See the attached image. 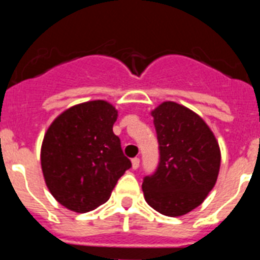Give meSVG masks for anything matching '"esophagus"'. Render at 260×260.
I'll list each match as a JSON object with an SVG mask.
<instances>
[{"mask_svg":"<svg viewBox=\"0 0 260 260\" xmlns=\"http://www.w3.org/2000/svg\"><path fill=\"white\" fill-rule=\"evenodd\" d=\"M139 162H141L139 157H134V158H133V160H132L133 169H138V168H139Z\"/></svg>","mask_w":260,"mask_h":260,"instance_id":"obj_1","label":"esophagus"}]
</instances>
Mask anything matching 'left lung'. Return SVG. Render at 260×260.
<instances>
[{
    "instance_id": "8db88e82",
    "label": "left lung",
    "mask_w": 260,
    "mask_h": 260,
    "mask_svg": "<svg viewBox=\"0 0 260 260\" xmlns=\"http://www.w3.org/2000/svg\"><path fill=\"white\" fill-rule=\"evenodd\" d=\"M158 142L156 171L143 178L144 199L165 216H182L206 199L220 169L215 135L192 110L165 102L152 112Z\"/></svg>"
}]
</instances>
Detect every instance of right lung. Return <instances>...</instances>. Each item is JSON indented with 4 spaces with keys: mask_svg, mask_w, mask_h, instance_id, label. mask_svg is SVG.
I'll return each instance as SVG.
<instances>
[{
    "mask_svg": "<svg viewBox=\"0 0 260 260\" xmlns=\"http://www.w3.org/2000/svg\"><path fill=\"white\" fill-rule=\"evenodd\" d=\"M117 110L103 100L59 114L41 146V169L52 195L75 212H88L109 199L132 161L113 133Z\"/></svg>",
    "mask_w": 260,
    "mask_h": 260,
    "instance_id": "1",
    "label": "right lung"
}]
</instances>
